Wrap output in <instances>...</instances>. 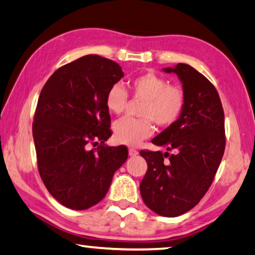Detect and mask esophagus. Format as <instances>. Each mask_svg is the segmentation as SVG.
<instances>
[{
  "instance_id": "34e87169",
  "label": "esophagus",
  "mask_w": 255,
  "mask_h": 255,
  "mask_svg": "<svg viewBox=\"0 0 255 255\" xmlns=\"http://www.w3.org/2000/svg\"><path fill=\"white\" fill-rule=\"evenodd\" d=\"M137 154H138V151L136 150V149H134V148L129 149V156H131V157H133V156H136Z\"/></svg>"
}]
</instances>
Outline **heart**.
Here are the masks:
<instances>
[{"mask_svg":"<svg viewBox=\"0 0 255 255\" xmlns=\"http://www.w3.org/2000/svg\"><path fill=\"white\" fill-rule=\"evenodd\" d=\"M130 88L135 98L144 100L140 111L142 119L124 118L114 125V140L119 144H140L154 133L152 121L159 127H170L184 110V91L155 73L135 77L130 80ZM105 103L111 113L120 115L127 105V92L115 84L107 91Z\"/></svg>","mask_w":255,"mask_h":255,"instance_id":"heart-1","label":"heart"}]
</instances>
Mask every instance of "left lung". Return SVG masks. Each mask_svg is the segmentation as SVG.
Here are the masks:
<instances>
[{
  "label": "left lung",
  "mask_w": 255,
  "mask_h": 255,
  "mask_svg": "<svg viewBox=\"0 0 255 255\" xmlns=\"http://www.w3.org/2000/svg\"><path fill=\"white\" fill-rule=\"evenodd\" d=\"M163 71L177 74L185 105L178 120L151 140L167 151H140L148 164L140 192L151 211L177 217L198 204L211 186L225 150V121L219 94L202 73L182 63Z\"/></svg>",
  "instance_id": "1"
}]
</instances>
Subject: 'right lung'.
Segmentation results:
<instances>
[{"label": "right lung", "instance_id": "obj_1", "mask_svg": "<svg viewBox=\"0 0 255 255\" xmlns=\"http://www.w3.org/2000/svg\"><path fill=\"white\" fill-rule=\"evenodd\" d=\"M122 77L119 64L87 54L59 67L39 94L32 125L38 171L47 191L66 208L98 204L127 161L125 145L105 144L112 135L106 94ZM91 143L98 147L90 149Z\"/></svg>", "mask_w": 255, "mask_h": 255}]
</instances>
